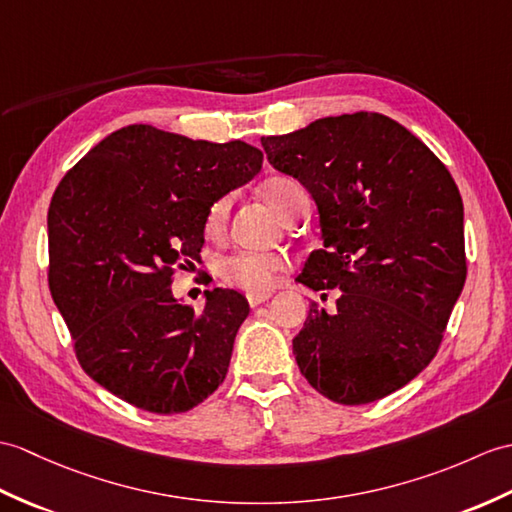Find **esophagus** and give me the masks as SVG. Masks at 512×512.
Here are the masks:
<instances>
[{
	"instance_id": "esophagus-1",
	"label": "esophagus",
	"mask_w": 512,
	"mask_h": 512,
	"mask_svg": "<svg viewBox=\"0 0 512 512\" xmlns=\"http://www.w3.org/2000/svg\"><path fill=\"white\" fill-rule=\"evenodd\" d=\"M270 296H272L270 292H251V294H246V301H248V305H251V307H257L261 303H266Z\"/></svg>"
}]
</instances>
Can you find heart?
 <instances>
[{"label": "heart", "instance_id": "1", "mask_svg": "<svg viewBox=\"0 0 512 512\" xmlns=\"http://www.w3.org/2000/svg\"><path fill=\"white\" fill-rule=\"evenodd\" d=\"M305 194L301 185L292 178L275 176L261 185V198L268 202V207L283 220L288 216L294 198ZM229 216V198H216L205 213V233L216 237L224 231ZM288 268V261L275 253H233L224 257L218 264V275L224 283L240 288L244 292H264L277 283L281 272Z\"/></svg>", "mask_w": 512, "mask_h": 512}]
</instances>
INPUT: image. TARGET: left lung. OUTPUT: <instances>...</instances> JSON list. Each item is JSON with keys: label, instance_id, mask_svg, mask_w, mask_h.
Returning <instances> with one entry per match:
<instances>
[{"label": "left lung", "instance_id": "left-lung-1", "mask_svg": "<svg viewBox=\"0 0 512 512\" xmlns=\"http://www.w3.org/2000/svg\"><path fill=\"white\" fill-rule=\"evenodd\" d=\"M261 146L320 213L323 248L299 281L340 288L334 314L312 303L292 340L296 364L342 406L382 399L434 360L467 279L454 178L419 137L379 113L323 117L261 137Z\"/></svg>", "mask_w": 512, "mask_h": 512}]
</instances>
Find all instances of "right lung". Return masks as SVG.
Here are the masks:
<instances>
[{
    "label": "right lung",
    "instance_id": "add662e5",
    "mask_svg": "<svg viewBox=\"0 0 512 512\" xmlns=\"http://www.w3.org/2000/svg\"><path fill=\"white\" fill-rule=\"evenodd\" d=\"M261 163L244 141L133 124L58 183L47 211L52 299L82 371L130 406L187 412L227 377L246 299L213 288L194 312L174 299L172 281L200 257L211 202L251 181Z\"/></svg>",
    "mask_w": 512,
    "mask_h": 512
}]
</instances>
